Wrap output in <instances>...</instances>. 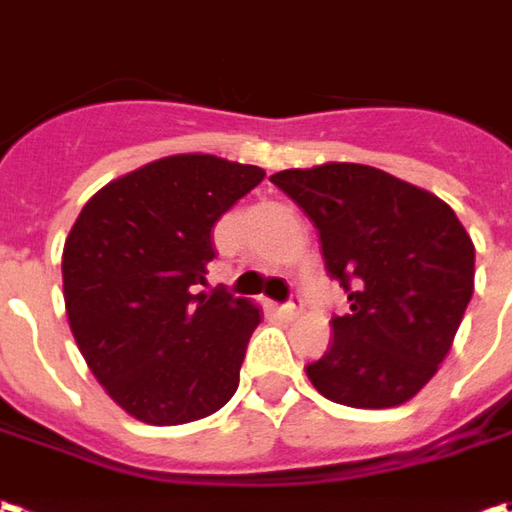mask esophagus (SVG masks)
Wrapping results in <instances>:
<instances>
[{
	"instance_id": "34e87169",
	"label": "esophagus",
	"mask_w": 512,
	"mask_h": 512,
	"mask_svg": "<svg viewBox=\"0 0 512 512\" xmlns=\"http://www.w3.org/2000/svg\"><path fill=\"white\" fill-rule=\"evenodd\" d=\"M280 316H285V319H297V316H300V305L294 300L285 302V305H280Z\"/></svg>"
}]
</instances>
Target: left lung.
I'll use <instances>...</instances> for the list:
<instances>
[{
    "instance_id": "obj_1",
    "label": "left lung",
    "mask_w": 512,
    "mask_h": 512,
    "mask_svg": "<svg viewBox=\"0 0 512 512\" xmlns=\"http://www.w3.org/2000/svg\"><path fill=\"white\" fill-rule=\"evenodd\" d=\"M319 229L350 314L305 373L353 409L412 401L451 350L474 294V241L443 198L387 170L328 162L271 176Z\"/></svg>"
}]
</instances>
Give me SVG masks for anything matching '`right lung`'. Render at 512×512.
Returning a JSON list of instances; mask_svg holds the SVG:
<instances>
[{
	"mask_svg": "<svg viewBox=\"0 0 512 512\" xmlns=\"http://www.w3.org/2000/svg\"><path fill=\"white\" fill-rule=\"evenodd\" d=\"M266 170L176 154L109 182L64 243L69 328L109 398L148 426H182L235 395L255 302L193 294L215 257L212 227Z\"/></svg>",
	"mask_w": 512,
	"mask_h": 512,
	"instance_id": "add662e5",
	"label": "right lung"
}]
</instances>
